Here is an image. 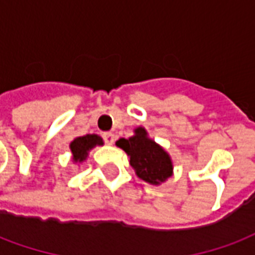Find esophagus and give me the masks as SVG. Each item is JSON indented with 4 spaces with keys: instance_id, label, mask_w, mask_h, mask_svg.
<instances>
[{
    "instance_id": "obj_1",
    "label": "esophagus",
    "mask_w": 255,
    "mask_h": 255,
    "mask_svg": "<svg viewBox=\"0 0 255 255\" xmlns=\"http://www.w3.org/2000/svg\"><path fill=\"white\" fill-rule=\"evenodd\" d=\"M103 137L107 144H112V143L115 142V135H113L112 132H105L103 135Z\"/></svg>"
}]
</instances>
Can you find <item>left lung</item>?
I'll return each instance as SVG.
<instances>
[{
  "label": "left lung",
  "mask_w": 255,
  "mask_h": 255,
  "mask_svg": "<svg viewBox=\"0 0 255 255\" xmlns=\"http://www.w3.org/2000/svg\"><path fill=\"white\" fill-rule=\"evenodd\" d=\"M116 146L129 156V165L140 180L152 185H159L173 174L170 155L158 143L148 137L143 127L135 129V135L128 139H119Z\"/></svg>",
  "instance_id": "1"
}]
</instances>
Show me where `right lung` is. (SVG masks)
<instances>
[{
	"mask_svg": "<svg viewBox=\"0 0 255 255\" xmlns=\"http://www.w3.org/2000/svg\"><path fill=\"white\" fill-rule=\"evenodd\" d=\"M103 139L96 133H89V135H85V136L75 137L74 140L70 143L73 161L75 163H81V162L86 161L90 150L96 146H103Z\"/></svg>",
	"mask_w": 255,
	"mask_h": 255,
	"instance_id": "1",
	"label": "right lung"
}]
</instances>
